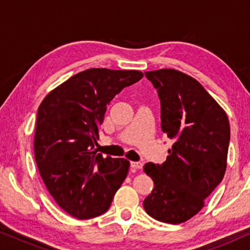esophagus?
I'll return each instance as SVG.
<instances>
[{
    "label": "esophagus",
    "instance_id": "1",
    "mask_svg": "<svg viewBox=\"0 0 250 250\" xmlns=\"http://www.w3.org/2000/svg\"><path fill=\"white\" fill-rule=\"evenodd\" d=\"M131 166L135 169H141L143 167V163H141V162H132Z\"/></svg>",
    "mask_w": 250,
    "mask_h": 250
}]
</instances>
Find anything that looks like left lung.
<instances>
[{"label":"left lung","mask_w":250,"mask_h":250,"mask_svg":"<svg viewBox=\"0 0 250 250\" xmlns=\"http://www.w3.org/2000/svg\"><path fill=\"white\" fill-rule=\"evenodd\" d=\"M160 99L162 131L174 140L162 165L146 164L153 181L146 214L169 224L199 213L223 180L230 142L227 112L197 80L176 69L146 71Z\"/></svg>","instance_id":"1"}]
</instances>
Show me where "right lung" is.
Returning a JSON list of instances; mask_svg holds the SVG:
<instances>
[{
    "label": "right lung",
    "instance_id": "right-lung-1",
    "mask_svg": "<svg viewBox=\"0 0 250 250\" xmlns=\"http://www.w3.org/2000/svg\"><path fill=\"white\" fill-rule=\"evenodd\" d=\"M143 77L139 70L91 68L50 92L37 110L34 153L46 189L71 216L104 214L128 173L124 158L94 149L104 112L116 94Z\"/></svg>",
    "mask_w": 250,
    "mask_h": 250
}]
</instances>
